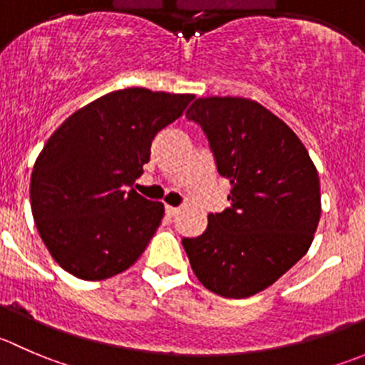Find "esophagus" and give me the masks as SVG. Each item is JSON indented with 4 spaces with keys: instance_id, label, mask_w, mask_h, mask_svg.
<instances>
[{
    "instance_id": "obj_1",
    "label": "esophagus",
    "mask_w": 365,
    "mask_h": 365,
    "mask_svg": "<svg viewBox=\"0 0 365 365\" xmlns=\"http://www.w3.org/2000/svg\"><path fill=\"white\" fill-rule=\"evenodd\" d=\"M178 212H180L178 207H171V205H165V214H168L169 217H175Z\"/></svg>"
}]
</instances>
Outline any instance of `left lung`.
Listing matches in <instances>:
<instances>
[{
    "label": "left lung",
    "instance_id": "left-lung-1",
    "mask_svg": "<svg viewBox=\"0 0 365 365\" xmlns=\"http://www.w3.org/2000/svg\"><path fill=\"white\" fill-rule=\"evenodd\" d=\"M187 119L203 128L230 208L183 239L197 280L222 298H250L309 251L321 217L317 169L294 132L247 98H197Z\"/></svg>",
    "mask_w": 365,
    "mask_h": 365
}]
</instances>
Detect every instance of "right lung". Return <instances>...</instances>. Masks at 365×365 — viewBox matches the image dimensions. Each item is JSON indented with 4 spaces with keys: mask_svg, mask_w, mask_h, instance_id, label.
<instances>
[{
    "mask_svg": "<svg viewBox=\"0 0 365 365\" xmlns=\"http://www.w3.org/2000/svg\"><path fill=\"white\" fill-rule=\"evenodd\" d=\"M194 94L114 91L74 112L35 160L31 214L56 264L81 280H107L146 250L164 205L130 189L150 162L155 135Z\"/></svg>",
    "mask_w": 365,
    "mask_h": 365,
    "instance_id": "1",
    "label": "right lung"
}]
</instances>
